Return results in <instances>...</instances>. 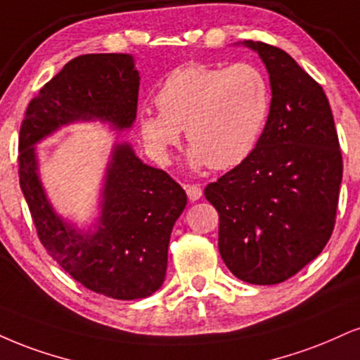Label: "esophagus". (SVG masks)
<instances>
[{"instance_id": "obj_1", "label": "esophagus", "mask_w": 360, "mask_h": 360, "mask_svg": "<svg viewBox=\"0 0 360 360\" xmlns=\"http://www.w3.org/2000/svg\"><path fill=\"white\" fill-rule=\"evenodd\" d=\"M184 189H186V194H188V198L191 199V201H198V199L202 196V189L199 184H184Z\"/></svg>"}]
</instances>
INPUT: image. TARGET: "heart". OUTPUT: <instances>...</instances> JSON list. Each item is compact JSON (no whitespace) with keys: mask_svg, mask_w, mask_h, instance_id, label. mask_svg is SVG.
<instances>
[{"mask_svg":"<svg viewBox=\"0 0 360 360\" xmlns=\"http://www.w3.org/2000/svg\"><path fill=\"white\" fill-rule=\"evenodd\" d=\"M154 102L159 114L144 112L139 125L158 161H167L184 129L193 144V166L229 169L243 162L257 146L270 115L271 95L258 67L236 63L228 68H176L159 86Z\"/></svg>","mask_w":360,"mask_h":360,"instance_id":"heart-1","label":"heart"}]
</instances>
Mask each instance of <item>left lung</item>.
Segmentation results:
<instances>
[{
	"label": "left lung",
	"mask_w": 360,
	"mask_h": 360,
	"mask_svg": "<svg viewBox=\"0 0 360 360\" xmlns=\"http://www.w3.org/2000/svg\"><path fill=\"white\" fill-rule=\"evenodd\" d=\"M270 73L271 107L243 162L206 186L219 214L218 248L236 278L288 280L317 258L335 226L342 153L330 103L287 51L245 41Z\"/></svg>",
	"instance_id": "obj_1"
}]
</instances>
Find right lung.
I'll return each mask as SVG.
<instances>
[{
  "instance_id": "right-lung-1",
  "label": "right lung",
  "mask_w": 360,
  "mask_h": 360,
  "mask_svg": "<svg viewBox=\"0 0 360 360\" xmlns=\"http://www.w3.org/2000/svg\"><path fill=\"white\" fill-rule=\"evenodd\" d=\"M139 73L131 55L73 58L30 101L18 139L20 188L46 253L85 288L115 300L146 298L162 285L172 226L188 202L162 169L147 166L127 144L117 146L107 172L97 233L82 235L53 213L37 174L34 147L60 125L79 119L131 127Z\"/></svg>"
}]
</instances>
